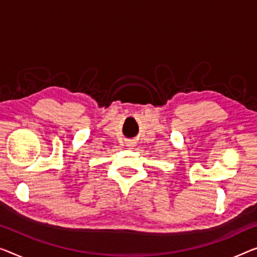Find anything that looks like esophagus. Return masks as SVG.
I'll use <instances>...</instances> for the list:
<instances>
[{"instance_id":"esophagus-1","label":"esophagus","mask_w":257,"mask_h":257,"mask_svg":"<svg viewBox=\"0 0 257 257\" xmlns=\"http://www.w3.org/2000/svg\"><path fill=\"white\" fill-rule=\"evenodd\" d=\"M130 143H133V142H130ZM129 147H133V145H132V144H129Z\"/></svg>"}]
</instances>
